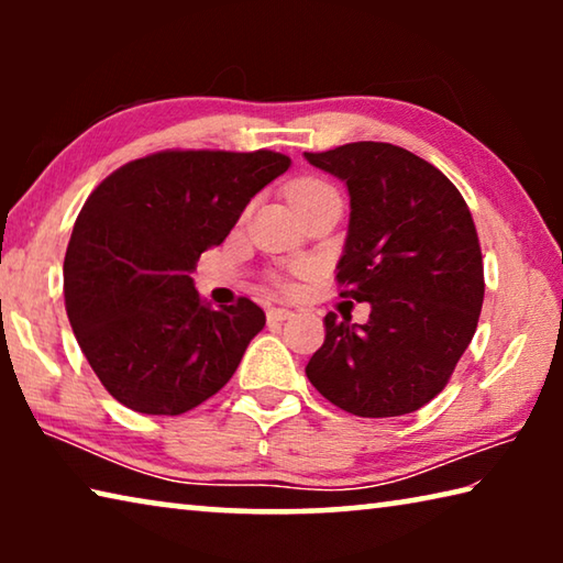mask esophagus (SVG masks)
I'll return each instance as SVG.
<instances>
[{"mask_svg": "<svg viewBox=\"0 0 563 563\" xmlns=\"http://www.w3.org/2000/svg\"><path fill=\"white\" fill-rule=\"evenodd\" d=\"M288 318H292V310H288V308H271L268 310V322H283Z\"/></svg>", "mask_w": 563, "mask_h": 563, "instance_id": "obj_1", "label": "esophagus"}]
</instances>
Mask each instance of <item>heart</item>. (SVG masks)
<instances>
[{
  "label": "heart",
  "mask_w": 563,
  "mask_h": 563,
  "mask_svg": "<svg viewBox=\"0 0 563 563\" xmlns=\"http://www.w3.org/2000/svg\"><path fill=\"white\" fill-rule=\"evenodd\" d=\"M325 198H338V190L332 188L328 180L302 178L298 184L290 186V203L295 206V211L316 201H325Z\"/></svg>",
  "instance_id": "1"
}]
</instances>
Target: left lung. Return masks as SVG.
<instances>
[{"label":"left lung","mask_w":563,"mask_h":563,"mask_svg":"<svg viewBox=\"0 0 563 563\" xmlns=\"http://www.w3.org/2000/svg\"><path fill=\"white\" fill-rule=\"evenodd\" d=\"M305 158L347 186L340 295L373 308L365 325L328 312L305 375L350 415L415 412L450 383L479 322L484 265L470 208L440 168L393 144Z\"/></svg>","instance_id":"8db88e82"}]
</instances>
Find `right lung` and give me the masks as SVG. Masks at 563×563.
<instances>
[{"instance_id":"obj_1","label":"right lung","mask_w":563,"mask_h":563,"mask_svg":"<svg viewBox=\"0 0 563 563\" xmlns=\"http://www.w3.org/2000/svg\"><path fill=\"white\" fill-rule=\"evenodd\" d=\"M288 166L275 151H161L87 198L66 247L64 300L113 399L141 415H184L233 377L265 312L247 298L211 308L190 273Z\"/></svg>"}]
</instances>
